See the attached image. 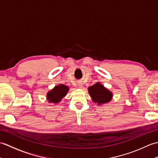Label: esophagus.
Returning a JSON list of instances; mask_svg holds the SVG:
<instances>
[{
	"mask_svg": "<svg viewBox=\"0 0 158 158\" xmlns=\"http://www.w3.org/2000/svg\"><path fill=\"white\" fill-rule=\"evenodd\" d=\"M78 86H79V88H82V87H83V83L81 81L79 82L78 83Z\"/></svg>",
	"mask_w": 158,
	"mask_h": 158,
	"instance_id": "obj_1",
	"label": "esophagus"
}]
</instances>
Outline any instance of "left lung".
I'll return each mask as SVG.
<instances>
[{"label": "left lung", "mask_w": 158, "mask_h": 158, "mask_svg": "<svg viewBox=\"0 0 158 158\" xmlns=\"http://www.w3.org/2000/svg\"><path fill=\"white\" fill-rule=\"evenodd\" d=\"M88 92L92 97V101L97 102L98 105H102L110 102L113 97V94L99 82L89 87Z\"/></svg>", "instance_id": "left-lung-1"}]
</instances>
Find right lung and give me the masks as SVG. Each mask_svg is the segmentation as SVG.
<instances>
[{
	"mask_svg": "<svg viewBox=\"0 0 158 158\" xmlns=\"http://www.w3.org/2000/svg\"><path fill=\"white\" fill-rule=\"evenodd\" d=\"M69 87L63 84H59L55 86L51 91L47 94V99L48 102L57 104L61 101V100L64 97L67 92H69Z\"/></svg>",
	"mask_w": 158,
	"mask_h": 158,
	"instance_id": "right-lung-1",
	"label": "right lung"
}]
</instances>
